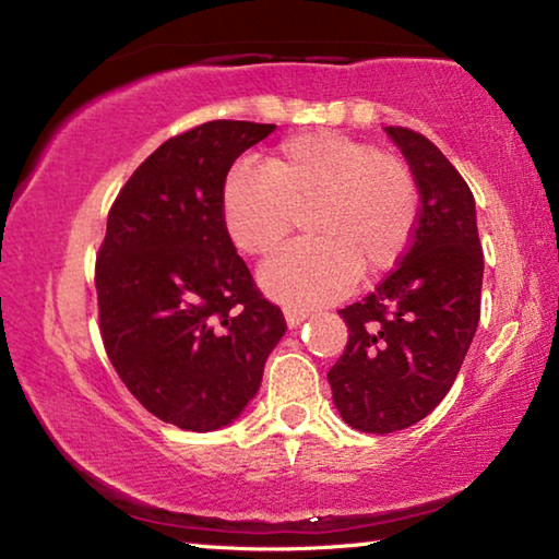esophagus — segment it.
Masks as SVG:
<instances>
[{"instance_id": "34e87169", "label": "esophagus", "mask_w": 559, "mask_h": 559, "mask_svg": "<svg viewBox=\"0 0 559 559\" xmlns=\"http://www.w3.org/2000/svg\"><path fill=\"white\" fill-rule=\"evenodd\" d=\"M283 316H286V323H288L290 330L302 325V320L308 318L306 310H298V308H286V310H283Z\"/></svg>"}]
</instances>
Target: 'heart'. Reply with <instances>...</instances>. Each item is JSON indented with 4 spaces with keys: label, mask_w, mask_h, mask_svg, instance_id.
I'll list each match as a JSON object with an SVG mask.
<instances>
[{
    "label": "heart",
    "mask_w": 559,
    "mask_h": 559,
    "mask_svg": "<svg viewBox=\"0 0 559 559\" xmlns=\"http://www.w3.org/2000/svg\"><path fill=\"white\" fill-rule=\"evenodd\" d=\"M224 222L241 251L263 257L308 216L313 241L290 243L259 271L261 288L288 308L343 298L359 271L382 276L409 251L419 197L402 163L340 132L283 140L266 167L239 165L224 185Z\"/></svg>",
    "instance_id": "obj_1"
}]
</instances>
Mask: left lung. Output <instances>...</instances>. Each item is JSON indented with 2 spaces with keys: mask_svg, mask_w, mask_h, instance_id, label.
<instances>
[{
  "mask_svg": "<svg viewBox=\"0 0 559 559\" xmlns=\"http://www.w3.org/2000/svg\"><path fill=\"white\" fill-rule=\"evenodd\" d=\"M384 130L419 187V224L400 266L340 310L349 335L328 372L340 416L367 433L412 427L447 396L476 335L484 286L468 185L431 140Z\"/></svg>",
  "mask_w": 559,
  "mask_h": 559,
  "instance_id": "1",
  "label": "left lung"
}]
</instances>
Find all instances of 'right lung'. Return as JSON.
<instances>
[{
	"label": "right lung",
	"instance_id": "1",
	"mask_svg": "<svg viewBox=\"0 0 559 559\" xmlns=\"http://www.w3.org/2000/svg\"><path fill=\"white\" fill-rule=\"evenodd\" d=\"M276 126L212 120L159 145L110 206L96 259L100 335L130 394L185 431L257 396L286 320L253 286L224 222L234 159Z\"/></svg>",
	"mask_w": 559,
	"mask_h": 559
}]
</instances>
